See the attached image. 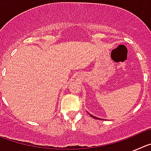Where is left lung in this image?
Wrapping results in <instances>:
<instances>
[{
  "label": "left lung",
  "mask_w": 151,
  "mask_h": 151,
  "mask_svg": "<svg viewBox=\"0 0 151 151\" xmlns=\"http://www.w3.org/2000/svg\"><path fill=\"white\" fill-rule=\"evenodd\" d=\"M89 114H90V113H89ZM90 116H91V117H93V118H94V119H100V118H97V117L94 116H93V115H91V114H90Z\"/></svg>",
  "instance_id": "left-lung-1"
}]
</instances>
